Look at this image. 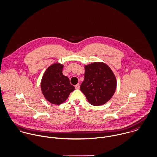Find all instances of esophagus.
Listing matches in <instances>:
<instances>
[{
	"mask_svg": "<svg viewBox=\"0 0 157 157\" xmlns=\"http://www.w3.org/2000/svg\"><path fill=\"white\" fill-rule=\"evenodd\" d=\"M75 88L76 89H77V90H78L79 88H80V84L79 83H78V84H77L76 85H75Z\"/></svg>",
	"mask_w": 157,
	"mask_h": 157,
	"instance_id": "obj_1",
	"label": "esophagus"
}]
</instances>
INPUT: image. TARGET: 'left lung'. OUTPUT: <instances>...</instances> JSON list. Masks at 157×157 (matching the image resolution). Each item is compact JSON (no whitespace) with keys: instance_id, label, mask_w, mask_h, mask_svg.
<instances>
[{"instance_id":"obj_1","label":"left lung","mask_w":157,"mask_h":157,"mask_svg":"<svg viewBox=\"0 0 157 157\" xmlns=\"http://www.w3.org/2000/svg\"><path fill=\"white\" fill-rule=\"evenodd\" d=\"M85 78L80 90L94 106L106 103L114 95L117 82L111 68L103 62L85 65Z\"/></svg>"}]
</instances>
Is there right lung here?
<instances>
[{"label": "right lung", "mask_w": 157, "mask_h": 157, "mask_svg": "<svg viewBox=\"0 0 157 157\" xmlns=\"http://www.w3.org/2000/svg\"><path fill=\"white\" fill-rule=\"evenodd\" d=\"M63 67L64 65L59 63L53 64L47 68L41 79L42 93L44 98L52 104L63 103L75 90L69 78L63 74Z\"/></svg>", "instance_id": "right-lung-1"}]
</instances>
